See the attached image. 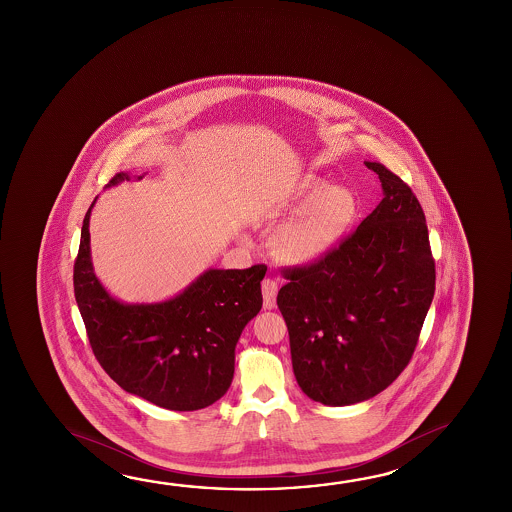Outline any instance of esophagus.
Wrapping results in <instances>:
<instances>
[{"mask_svg":"<svg viewBox=\"0 0 512 512\" xmlns=\"http://www.w3.org/2000/svg\"><path fill=\"white\" fill-rule=\"evenodd\" d=\"M260 289H262V298H264V307L266 309H273L275 305H277V294H278V284L273 280V278H264L262 280V284H260Z\"/></svg>","mask_w":512,"mask_h":512,"instance_id":"1","label":"esophagus"}]
</instances>
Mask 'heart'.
Here are the masks:
<instances>
[{
  "instance_id": "heart-1",
  "label": "heart",
  "mask_w": 512,
  "mask_h": 512,
  "mask_svg": "<svg viewBox=\"0 0 512 512\" xmlns=\"http://www.w3.org/2000/svg\"><path fill=\"white\" fill-rule=\"evenodd\" d=\"M296 200L303 209L273 237L280 259L291 264H312L323 259L357 214V200L350 189L332 187L319 176L307 175L296 185Z\"/></svg>"
}]
</instances>
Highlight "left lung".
Masks as SVG:
<instances>
[{"label": "left lung", "instance_id": "obj_1", "mask_svg": "<svg viewBox=\"0 0 512 512\" xmlns=\"http://www.w3.org/2000/svg\"><path fill=\"white\" fill-rule=\"evenodd\" d=\"M384 198L323 259L284 268L278 309L294 377L323 405H352L391 386L418 344L436 291L425 214L400 176L380 164Z\"/></svg>", "mask_w": 512, "mask_h": 512}]
</instances>
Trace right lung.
<instances>
[{
    "label": "right lung",
    "mask_w": 512,
    "mask_h": 512,
    "mask_svg": "<svg viewBox=\"0 0 512 512\" xmlns=\"http://www.w3.org/2000/svg\"><path fill=\"white\" fill-rule=\"evenodd\" d=\"M128 178L118 173L109 185ZM93 205L82 225L73 285L94 357L126 393L169 411L218 402L234 378L235 344L262 307L260 282L268 266L209 269L168 302H119L94 275Z\"/></svg>",
    "instance_id": "add662e5"
}]
</instances>
